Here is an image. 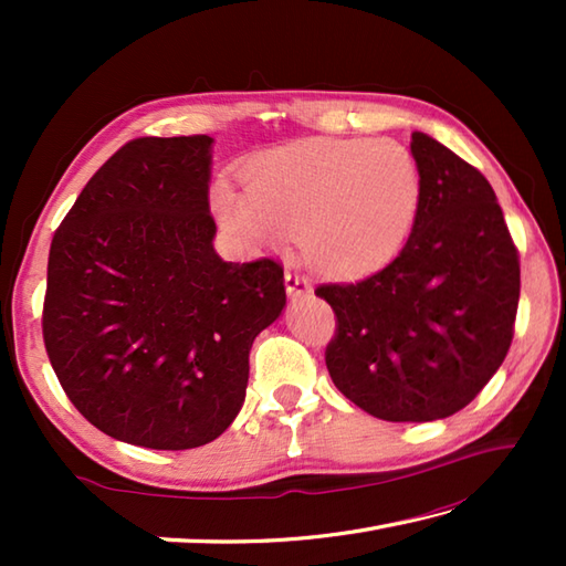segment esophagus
I'll list each match as a JSON object with an SVG mask.
<instances>
[{"mask_svg": "<svg viewBox=\"0 0 566 566\" xmlns=\"http://www.w3.org/2000/svg\"><path fill=\"white\" fill-rule=\"evenodd\" d=\"M284 284H286V294H290L292 298L308 296L311 290H314V286H311V282H308V276L302 274V272H296V270L284 272Z\"/></svg>", "mask_w": 566, "mask_h": 566, "instance_id": "1", "label": "esophagus"}]
</instances>
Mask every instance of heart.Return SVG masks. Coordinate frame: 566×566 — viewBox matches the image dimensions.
<instances>
[{
  "mask_svg": "<svg viewBox=\"0 0 566 566\" xmlns=\"http://www.w3.org/2000/svg\"><path fill=\"white\" fill-rule=\"evenodd\" d=\"M420 207V170L396 140L318 138L260 158L248 197L216 189L221 221L264 248L302 235L306 258L335 274H363L406 243Z\"/></svg>",
  "mask_w": 566,
  "mask_h": 566,
  "instance_id": "1",
  "label": "heart"
}]
</instances>
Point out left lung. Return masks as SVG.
<instances>
[{
    "label": "left lung",
    "instance_id": "obj_1",
    "mask_svg": "<svg viewBox=\"0 0 566 566\" xmlns=\"http://www.w3.org/2000/svg\"><path fill=\"white\" fill-rule=\"evenodd\" d=\"M420 207L387 268L321 284L335 311L331 379L363 411L423 423L460 411L506 357L521 296L518 248L489 179L426 134L411 136Z\"/></svg>",
    "mask_w": 566,
    "mask_h": 566
}]
</instances>
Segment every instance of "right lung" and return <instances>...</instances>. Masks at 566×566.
I'll return each mask as SVG.
<instances>
[{"label": "right lung", "mask_w": 566, "mask_h": 566, "mask_svg": "<svg viewBox=\"0 0 566 566\" xmlns=\"http://www.w3.org/2000/svg\"><path fill=\"white\" fill-rule=\"evenodd\" d=\"M211 143L128 140L48 255L43 343L60 387L94 428L150 450L199 448L233 423L252 340L286 304L280 262L216 255Z\"/></svg>", "instance_id": "1"}]
</instances>
